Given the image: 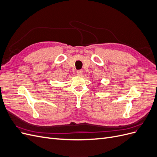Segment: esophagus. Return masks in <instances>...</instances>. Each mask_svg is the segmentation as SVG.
<instances>
[{
	"label": "esophagus",
	"instance_id": "esophagus-1",
	"mask_svg": "<svg viewBox=\"0 0 157 157\" xmlns=\"http://www.w3.org/2000/svg\"><path fill=\"white\" fill-rule=\"evenodd\" d=\"M83 73V71L82 70H78L77 71V75L78 76H81Z\"/></svg>",
	"mask_w": 157,
	"mask_h": 157
}]
</instances>
